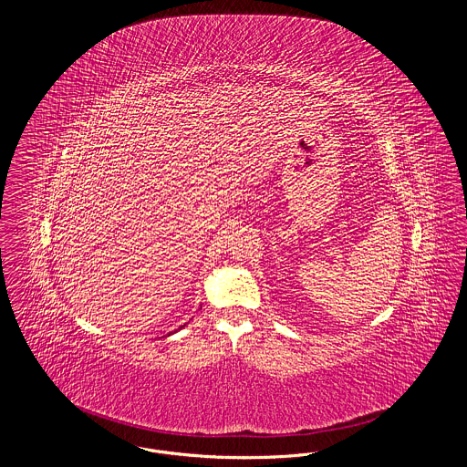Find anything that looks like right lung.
I'll use <instances>...</instances> for the list:
<instances>
[{
  "label": "right lung",
  "instance_id": "add662e5",
  "mask_svg": "<svg viewBox=\"0 0 467 467\" xmlns=\"http://www.w3.org/2000/svg\"><path fill=\"white\" fill-rule=\"evenodd\" d=\"M182 327H185V324H183V326H182ZM182 327H180V329H182Z\"/></svg>",
  "mask_w": 467,
  "mask_h": 467
}]
</instances>
